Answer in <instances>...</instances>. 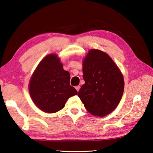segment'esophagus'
<instances>
[{
	"mask_svg": "<svg viewBox=\"0 0 153 153\" xmlns=\"http://www.w3.org/2000/svg\"><path fill=\"white\" fill-rule=\"evenodd\" d=\"M76 90L77 91H79V89H80V86L79 85H77V86H76Z\"/></svg>",
	"mask_w": 153,
	"mask_h": 153,
	"instance_id": "34e87169",
	"label": "esophagus"
}]
</instances>
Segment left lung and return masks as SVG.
Listing matches in <instances>:
<instances>
[{
	"mask_svg": "<svg viewBox=\"0 0 153 153\" xmlns=\"http://www.w3.org/2000/svg\"><path fill=\"white\" fill-rule=\"evenodd\" d=\"M82 85L78 96L85 109L94 116H104L117 107L123 96L124 82L118 66L109 55L91 49L83 62Z\"/></svg>",
	"mask_w": 153,
	"mask_h": 153,
	"instance_id": "8db88e82",
	"label": "left lung"
}]
</instances>
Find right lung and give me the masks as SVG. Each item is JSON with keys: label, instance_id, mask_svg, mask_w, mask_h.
<instances>
[{"label": "right lung", "instance_id": "obj_1", "mask_svg": "<svg viewBox=\"0 0 153 153\" xmlns=\"http://www.w3.org/2000/svg\"><path fill=\"white\" fill-rule=\"evenodd\" d=\"M70 76L56 54L44 57L30 77L29 90L35 105L43 112H57L77 91L69 85Z\"/></svg>", "mask_w": 153, "mask_h": 153}]
</instances>
